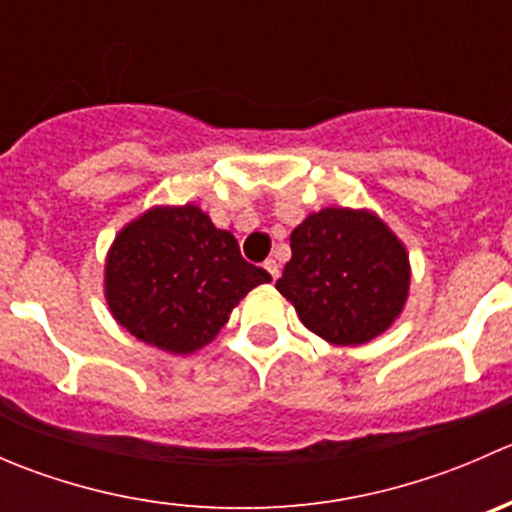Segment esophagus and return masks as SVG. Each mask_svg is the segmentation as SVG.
Masks as SVG:
<instances>
[{
  "label": "esophagus",
  "instance_id": "1",
  "mask_svg": "<svg viewBox=\"0 0 512 512\" xmlns=\"http://www.w3.org/2000/svg\"><path fill=\"white\" fill-rule=\"evenodd\" d=\"M265 270H267V275L272 277V280H277V277H280V265H277L275 260H267Z\"/></svg>",
  "mask_w": 512,
  "mask_h": 512
}]
</instances>
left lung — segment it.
<instances>
[{
  "label": "left lung",
  "mask_w": 512,
  "mask_h": 512,
  "mask_svg": "<svg viewBox=\"0 0 512 512\" xmlns=\"http://www.w3.org/2000/svg\"><path fill=\"white\" fill-rule=\"evenodd\" d=\"M277 289L309 332L337 347L366 344L394 324L409 297V255L369 210L324 208L289 237Z\"/></svg>",
  "instance_id": "1"
}]
</instances>
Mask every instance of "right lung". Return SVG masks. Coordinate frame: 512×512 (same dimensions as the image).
<instances>
[{"label": "right lung", "instance_id": "obj_1", "mask_svg": "<svg viewBox=\"0 0 512 512\" xmlns=\"http://www.w3.org/2000/svg\"><path fill=\"white\" fill-rule=\"evenodd\" d=\"M242 260L232 232L195 205L151 208L123 227L106 260L108 309L123 329L170 354L213 342L232 307L270 282Z\"/></svg>", "mask_w": 512, "mask_h": 512}]
</instances>
